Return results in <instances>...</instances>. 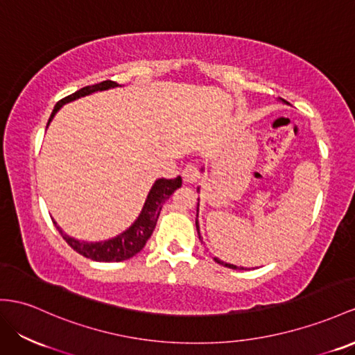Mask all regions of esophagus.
<instances>
[{"label": "esophagus", "instance_id": "obj_1", "mask_svg": "<svg viewBox=\"0 0 355 355\" xmlns=\"http://www.w3.org/2000/svg\"><path fill=\"white\" fill-rule=\"evenodd\" d=\"M181 177H183L184 183L190 184V183H196L198 178H199V172H198V168L193 166V165H187L183 172H181Z\"/></svg>", "mask_w": 355, "mask_h": 355}]
</instances>
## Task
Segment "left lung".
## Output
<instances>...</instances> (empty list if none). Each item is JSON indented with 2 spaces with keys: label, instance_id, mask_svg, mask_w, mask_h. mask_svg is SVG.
I'll use <instances>...</instances> for the list:
<instances>
[{
  "label": "left lung",
  "instance_id": "1",
  "mask_svg": "<svg viewBox=\"0 0 355 355\" xmlns=\"http://www.w3.org/2000/svg\"><path fill=\"white\" fill-rule=\"evenodd\" d=\"M285 102V100H284ZM199 190V189H198ZM198 207H199V204H198ZM199 211V210H198ZM196 230H198V235H199V240H201V234H199V223H198V214H196ZM214 261L217 262V264H220V266H223V267H228V268H232V270H246L244 267H237V266H234V264H228V262H223V261H220L219 258H214Z\"/></svg>",
  "mask_w": 355,
  "mask_h": 355
}]
</instances>
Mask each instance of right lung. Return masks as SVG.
I'll return each mask as SVG.
<instances>
[{
    "label": "right lung",
    "instance_id": "right-lung-1",
    "mask_svg": "<svg viewBox=\"0 0 355 355\" xmlns=\"http://www.w3.org/2000/svg\"><path fill=\"white\" fill-rule=\"evenodd\" d=\"M115 87H120V85L114 83V80H103V83L100 84L80 88L76 91V93L61 98L55 105V107H53V111L49 116L48 125L52 121V118L55 116V114L60 111V107L62 105L73 102V100L79 97L93 94L96 91H103L109 88H115ZM178 187H181V177H177L174 180H166V178L156 180V183L153 184L147 199H145V204L142 207L141 214L138 216V219L132 223L129 230H125L124 232L116 235V237L111 240L96 241V243L79 241L73 237H69L66 232H62V230L57 225V222H53V225L57 226L61 237L64 239L69 246L73 250H76L79 255L93 261H98V262L125 261L135 257L136 253L144 249L145 243L148 241L154 228H156V223L160 216L163 204H165L166 199H169V196L174 193Z\"/></svg>",
    "mask_w": 355,
    "mask_h": 355
}]
</instances>
